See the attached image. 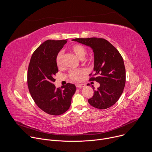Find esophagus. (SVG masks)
<instances>
[{"label":"esophagus","mask_w":152,"mask_h":152,"mask_svg":"<svg viewBox=\"0 0 152 152\" xmlns=\"http://www.w3.org/2000/svg\"><path fill=\"white\" fill-rule=\"evenodd\" d=\"M85 85L83 84H76V86L78 88H82Z\"/></svg>","instance_id":"34e87169"}]
</instances>
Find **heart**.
<instances>
[{
    "instance_id": "heart-1",
    "label": "heart",
    "mask_w": 152,
    "mask_h": 152,
    "mask_svg": "<svg viewBox=\"0 0 152 152\" xmlns=\"http://www.w3.org/2000/svg\"><path fill=\"white\" fill-rule=\"evenodd\" d=\"M71 50L76 55V56L80 59H83L86 55V48L80 45L75 44L70 47ZM62 59H63V53L60 51L59 52L55 57V63L56 66L58 68H61L62 67ZM86 61H90V60H86ZM85 73V70L82 69L73 70H71L69 73V78L74 82H79L81 80L83 75Z\"/></svg>"
}]
</instances>
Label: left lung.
Masks as SVG:
<instances>
[{"instance_id": "obj_1", "label": "left lung", "mask_w": 152, "mask_h": 152, "mask_svg": "<svg viewBox=\"0 0 152 152\" xmlns=\"http://www.w3.org/2000/svg\"><path fill=\"white\" fill-rule=\"evenodd\" d=\"M90 46L94 56V71L90 81L100 83L89 103L100 110L112 106L123 93L126 83V70L123 59L118 50L105 39L100 38H76L72 39Z\"/></svg>"}]
</instances>
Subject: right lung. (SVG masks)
<instances>
[{"mask_svg": "<svg viewBox=\"0 0 152 152\" xmlns=\"http://www.w3.org/2000/svg\"><path fill=\"white\" fill-rule=\"evenodd\" d=\"M67 39H48L33 53L28 70V86L36 104L47 114L59 115L66 113L71 105L76 91L74 84L67 83L56 88L54 77L58 72L55 63L57 53Z\"/></svg>", "mask_w": 152, "mask_h": 152, "instance_id": "add662e5", "label": "right lung"}]
</instances>
